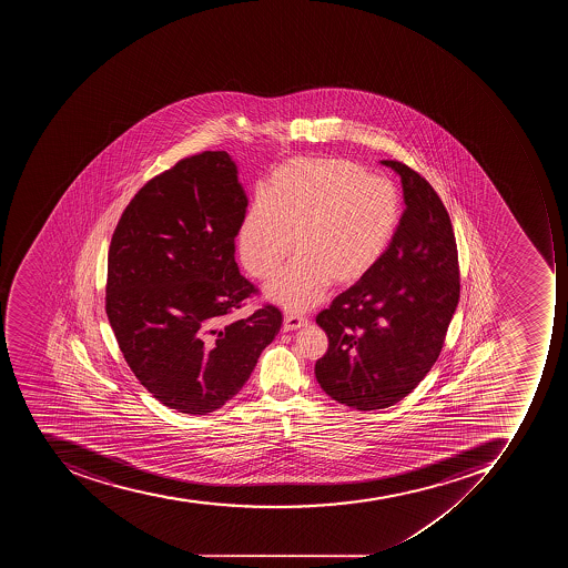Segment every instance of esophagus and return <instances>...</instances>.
Masks as SVG:
<instances>
[{
  "label": "esophagus",
  "instance_id": "obj_1",
  "mask_svg": "<svg viewBox=\"0 0 568 568\" xmlns=\"http://www.w3.org/2000/svg\"><path fill=\"white\" fill-rule=\"evenodd\" d=\"M307 317L298 316V314H286V316H284V325H282V331H298V328H302V326H307Z\"/></svg>",
  "mask_w": 568,
  "mask_h": 568
}]
</instances>
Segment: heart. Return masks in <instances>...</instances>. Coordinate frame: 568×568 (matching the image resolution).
Returning a JSON list of instances; mask_svg holds the SVG:
<instances>
[{
  "label": "heart",
  "mask_w": 568,
  "mask_h": 568,
  "mask_svg": "<svg viewBox=\"0 0 568 568\" xmlns=\"http://www.w3.org/2000/svg\"><path fill=\"white\" fill-rule=\"evenodd\" d=\"M399 224L390 181L348 160H295L255 199L237 233V255L255 278L277 272L266 298L291 313L322 302L328 286H352L381 263Z\"/></svg>",
  "instance_id": "heart-1"
}]
</instances>
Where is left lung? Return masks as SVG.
Returning a JSON list of instances; mask_svg holds the SVG:
<instances>
[{
	"label": "left lung",
	"instance_id": "1",
	"mask_svg": "<svg viewBox=\"0 0 568 568\" xmlns=\"http://www.w3.org/2000/svg\"><path fill=\"white\" fill-rule=\"evenodd\" d=\"M405 211L381 263L335 296L316 323L328 337L317 384L355 410L393 407L428 375L460 298L452 220L432 184L402 161Z\"/></svg>",
	"mask_w": 568,
	"mask_h": 568
}]
</instances>
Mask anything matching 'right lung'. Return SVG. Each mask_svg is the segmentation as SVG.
<instances>
[{"label":"right lung","instance_id":"1","mask_svg":"<svg viewBox=\"0 0 568 568\" xmlns=\"http://www.w3.org/2000/svg\"><path fill=\"white\" fill-rule=\"evenodd\" d=\"M246 204L236 163L204 151L143 184L110 243L106 314L119 348L140 384L183 414L224 407L281 331L275 305L227 320L257 293L234 260Z\"/></svg>","mask_w":568,"mask_h":568}]
</instances>
